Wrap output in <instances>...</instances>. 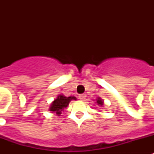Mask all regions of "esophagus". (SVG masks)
Segmentation results:
<instances>
[{"label":"esophagus","mask_w":154,"mask_h":154,"mask_svg":"<svg viewBox=\"0 0 154 154\" xmlns=\"http://www.w3.org/2000/svg\"><path fill=\"white\" fill-rule=\"evenodd\" d=\"M78 97H79L80 100L83 101V100H85V99L86 98V95H85V94H80L79 96H78Z\"/></svg>","instance_id":"34e87169"}]
</instances>
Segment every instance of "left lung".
<instances>
[{
	"mask_svg": "<svg viewBox=\"0 0 154 154\" xmlns=\"http://www.w3.org/2000/svg\"><path fill=\"white\" fill-rule=\"evenodd\" d=\"M96 103L99 105V106L104 107V101H103V100L101 97H97V98L96 99Z\"/></svg>",
	"mask_w": 154,
	"mask_h": 154,
	"instance_id": "obj_1",
	"label": "left lung"
}]
</instances>
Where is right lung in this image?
Segmentation results:
<instances>
[{
  "label": "right lung",
  "instance_id": "right-lung-1",
  "mask_svg": "<svg viewBox=\"0 0 154 154\" xmlns=\"http://www.w3.org/2000/svg\"><path fill=\"white\" fill-rule=\"evenodd\" d=\"M72 100H77V98L73 96L65 97L63 94H59L57 98L54 99V101L49 105V111H51L53 113H56L57 116H60L61 112L64 109L68 107V105Z\"/></svg>",
  "mask_w": 154,
  "mask_h": 154
}]
</instances>
